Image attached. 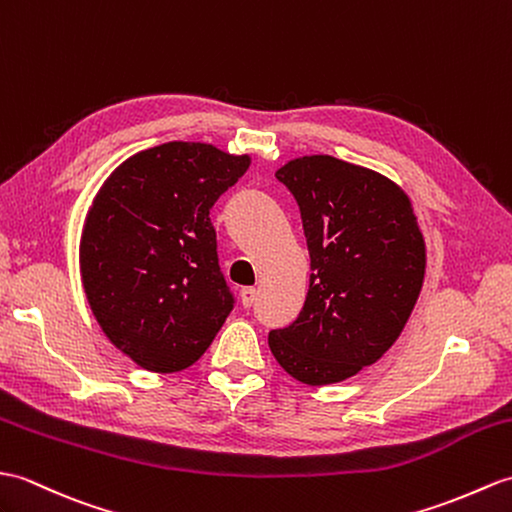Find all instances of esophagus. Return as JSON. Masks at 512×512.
<instances>
[{"label":"esophagus","mask_w":512,"mask_h":512,"mask_svg":"<svg viewBox=\"0 0 512 512\" xmlns=\"http://www.w3.org/2000/svg\"><path fill=\"white\" fill-rule=\"evenodd\" d=\"M255 296H257L255 288H242L240 290V301H242L244 307H251L253 301H255Z\"/></svg>","instance_id":"1"}]
</instances>
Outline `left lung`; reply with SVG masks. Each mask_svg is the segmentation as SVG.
<instances>
[{
	"label": "left lung",
	"mask_w": 512,
	"mask_h": 512,
	"mask_svg": "<svg viewBox=\"0 0 512 512\" xmlns=\"http://www.w3.org/2000/svg\"><path fill=\"white\" fill-rule=\"evenodd\" d=\"M275 176L301 207L312 275L303 312L270 331V351L307 386L338 384L401 336L425 279L423 233L408 194L375 170L310 154Z\"/></svg>",
	"instance_id": "left-lung-1"
}]
</instances>
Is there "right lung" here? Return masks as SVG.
Segmentation results:
<instances>
[{"label":"right lung","instance_id":"1","mask_svg":"<svg viewBox=\"0 0 512 512\" xmlns=\"http://www.w3.org/2000/svg\"><path fill=\"white\" fill-rule=\"evenodd\" d=\"M251 165L200 141H168L122 161L80 235V277L104 336L137 366H192L233 310L209 209Z\"/></svg>","mask_w":512,"mask_h":512}]
</instances>
